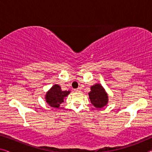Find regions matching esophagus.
Returning a JSON list of instances; mask_svg holds the SVG:
<instances>
[{
	"label": "esophagus",
	"instance_id": "esophagus-1",
	"mask_svg": "<svg viewBox=\"0 0 152 152\" xmlns=\"http://www.w3.org/2000/svg\"><path fill=\"white\" fill-rule=\"evenodd\" d=\"M80 90H81L80 88H77V89H75V91L76 92H80Z\"/></svg>",
	"mask_w": 152,
	"mask_h": 152
}]
</instances>
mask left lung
<instances>
[{
  "label": "left lung",
  "mask_w": 152,
  "mask_h": 152,
  "mask_svg": "<svg viewBox=\"0 0 152 152\" xmlns=\"http://www.w3.org/2000/svg\"><path fill=\"white\" fill-rule=\"evenodd\" d=\"M88 95L91 104L97 109H102L109 102L107 91L100 84H95L91 86Z\"/></svg>",
  "instance_id": "1"
}]
</instances>
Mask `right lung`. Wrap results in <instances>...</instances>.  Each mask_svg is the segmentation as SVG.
Wrapping results in <instances>:
<instances>
[{
	"label": "right lung",
	"instance_id": "1",
	"mask_svg": "<svg viewBox=\"0 0 152 152\" xmlns=\"http://www.w3.org/2000/svg\"><path fill=\"white\" fill-rule=\"evenodd\" d=\"M70 93V91H62L61 86L55 84L47 91L45 95V102L52 107L59 108L60 104L64 102V99H65Z\"/></svg>",
	"mask_w": 152,
	"mask_h": 152
}]
</instances>
